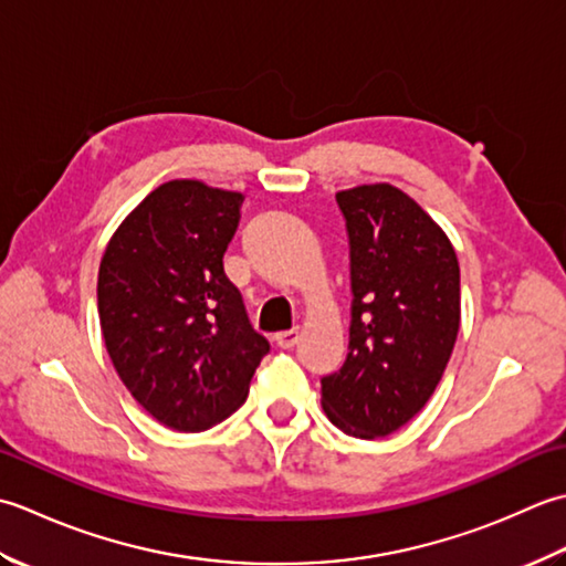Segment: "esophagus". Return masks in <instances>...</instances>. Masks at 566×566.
Listing matches in <instances>:
<instances>
[{
	"label": "esophagus",
	"instance_id": "esophagus-1",
	"mask_svg": "<svg viewBox=\"0 0 566 566\" xmlns=\"http://www.w3.org/2000/svg\"><path fill=\"white\" fill-rule=\"evenodd\" d=\"M297 339H300V329L295 327V329H285V332H279L273 337V342L279 344L281 349H293L295 344H297Z\"/></svg>",
	"mask_w": 566,
	"mask_h": 566
}]
</instances>
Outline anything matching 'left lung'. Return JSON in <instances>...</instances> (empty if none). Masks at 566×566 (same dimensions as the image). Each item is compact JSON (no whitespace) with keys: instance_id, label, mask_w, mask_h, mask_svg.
Instances as JSON below:
<instances>
[{"instance_id":"obj_1","label":"left lung","mask_w":566,"mask_h":566,"mask_svg":"<svg viewBox=\"0 0 566 566\" xmlns=\"http://www.w3.org/2000/svg\"><path fill=\"white\" fill-rule=\"evenodd\" d=\"M337 205L354 300L347 361L322 378V408L342 432L376 440L440 384L461 319L459 261L442 227L388 182L342 190Z\"/></svg>"}]
</instances>
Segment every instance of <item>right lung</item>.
I'll return each instance as SVG.
<instances>
[{"mask_svg":"<svg viewBox=\"0 0 566 566\" xmlns=\"http://www.w3.org/2000/svg\"><path fill=\"white\" fill-rule=\"evenodd\" d=\"M244 195L168 180L112 234L97 310L109 359L148 415L178 432L222 422L269 354L224 273Z\"/></svg>","mask_w":566,"mask_h":566,"instance_id":"right-lung-1","label":"right lung"}]
</instances>
